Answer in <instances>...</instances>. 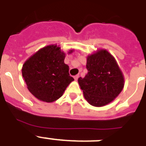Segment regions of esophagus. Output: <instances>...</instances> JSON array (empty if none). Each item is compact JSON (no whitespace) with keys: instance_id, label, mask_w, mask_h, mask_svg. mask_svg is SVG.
I'll return each instance as SVG.
<instances>
[{"instance_id":"esophagus-1","label":"esophagus","mask_w":146,"mask_h":146,"mask_svg":"<svg viewBox=\"0 0 146 146\" xmlns=\"http://www.w3.org/2000/svg\"><path fill=\"white\" fill-rule=\"evenodd\" d=\"M78 77H79V76H78V75H76V76H74V79H75V80H76V81L78 80Z\"/></svg>"}]
</instances>
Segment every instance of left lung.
<instances>
[{
	"instance_id": "obj_1",
	"label": "left lung",
	"mask_w": 146,
	"mask_h": 146,
	"mask_svg": "<svg viewBox=\"0 0 146 146\" xmlns=\"http://www.w3.org/2000/svg\"><path fill=\"white\" fill-rule=\"evenodd\" d=\"M88 73L78 82L84 97L96 107L106 106L118 96L124 87V76L117 61L106 49L90 54L86 64Z\"/></svg>"
}]
</instances>
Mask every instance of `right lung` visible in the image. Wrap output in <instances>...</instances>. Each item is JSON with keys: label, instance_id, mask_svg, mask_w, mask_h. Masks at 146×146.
<instances>
[{"label": "right lung", "instance_id": "obj_1", "mask_svg": "<svg viewBox=\"0 0 146 146\" xmlns=\"http://www.w3.org/2000/svg\"><path fill=\"white\" fill-rule=\"evenodd\" d=\"M74 49H70L68 54ZM66 54L57 44L43 47L23 64L22 76L27 88L37 99L52 103L62 96L74 81L64 63Z\"/></svg>", "mask_w": 146, "mask_h": 146}]
</instances>
